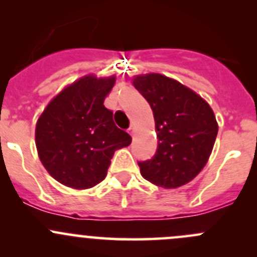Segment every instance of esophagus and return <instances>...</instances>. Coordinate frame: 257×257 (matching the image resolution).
<instances>
[{
  "label": "esophagus",
  "instance_id": "obj_1",
  "mask_svg": "<svg viewBox=\"0 0 257 257\" xmlns=\"http://www.w3.org/2000/svg\"><path fill=\"white\" fill-rule=\"evenodd\" d=\"M128 132H129V134H131V136H134V134H136V132H137V126H136V124H132L131 125V128L128 129Z\"/></svg>",
  "mask_w": 257,
  "mask_h": 257
}]
</instances>
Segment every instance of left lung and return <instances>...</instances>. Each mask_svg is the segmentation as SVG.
Listing matches in <instances>:
<instances>
[{
	"label": "left lung",
	"mask_w": 257,
	"mask_h": 257,
	"mask_svg": "<svg viewBox=\"0 0 257 257\" xmlns=\"http://www.w3.org/2000/svg\"><path fill=\"white\" fill-rule=\"evenodd\" d=\"M133 85L152 107L158 138L154 158L139 163L142 175L164 189L185 185L211 155L219 131L214 110L193 89L160 73L134 76Z\"/></svg>",
	"instance_id": "obj_1"
}]
</instances>
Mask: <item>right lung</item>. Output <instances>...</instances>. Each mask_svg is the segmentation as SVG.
I'll return each instance as SVG.
<instances>
[{"label":"right lung","mask_w":257,"mask_h":257,"mask_svg":"<svg viewBox=\"0 0 257 257\" xmlns=\"http://www.w3.org/2000/svg\"><path fill=\"white\" fill-rule=\"evenodd\" d=\"M114 84L115 76L80 77L64 87L38 118V157L58 183L76 190L93 188L107 175L114 152L132 143L104 107Z\"/></svg>","instance_id":"right-lung-1"}]
</instances>
